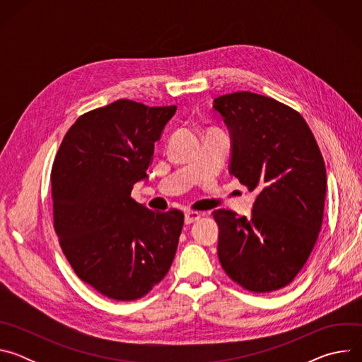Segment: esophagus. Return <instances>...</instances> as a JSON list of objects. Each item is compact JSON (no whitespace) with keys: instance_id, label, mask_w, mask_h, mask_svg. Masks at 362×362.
Returning a JSON list of instances; mask_svg holds the SVG:
<instances>
[{"instance_id":"34e87169","label":"esophagus","mask_w":362,"mask_h":362,"mask_svg":"<svg viewBox=\"0 0 362 362\" xmlns=\"http://www.w3.org/2000/svg\"><path fill=\"white\" fill-rule=\"evenodd\" d=\"M200 216H202V214H199V212H186L185 214V223L190 225V223L199 221Z\"/></svg>"}]
</instances>
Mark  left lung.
Wrapping results in <instances>:
<instances>
[{"instance_id": "8db88e82", "label": "left lung", "mask_w": 362, "mask_h": 362, "mask_svg": "<svg viewBox=\"0 0 362 362\" xmlns=\"http://www.w3.org/2000/svg\"><path fill=\"white\" fill-rule=\"evenodd\" d=\"M232 136L230 173L256 190L252 216L214 211L219 261L228 276L256 293L289 285L311 255L324 219L327 170L303 117L250 91L214 100Z\"/></svg>"}]
</instances>
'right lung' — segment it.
I'll list each match as a JSON object with an SVG mask.
<instances>
[{"label": "right lung", "mask_w": 362, "mask_h": 362, "mask_svg": "<svg viewBox=\"0 0 362 362\" xmlns=\"http://www.w3.org/2000/svg\"><path fill=\"white\" fill-rule=\"evenodd\" d=\"M176 106L122 98L80 116L51 169L54 230L76 275L115 300L147 295L169 272L185 215L130 194Z\"/></svg>", "instance_id": "1"}]
</instances>
